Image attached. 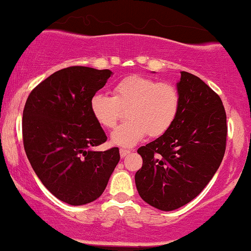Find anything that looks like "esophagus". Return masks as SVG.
Returning a JSON list of instances; mask_svg holds the SVG:
<instances>
[{
    "label": "esophagus",
    "mask_w": 251,
    "mask_h": 251,
    "mask_svg": "<svg viewBox=\"0 0 251 251\" xmlns=\"http://www.w3.org/2000/svg\"><path fill=\"white\" fill-rule=\"evenodd\" d=\"M120 156H122V158H125L126 155L128 154V153H131V151L129 150H125V149H120Z\"/></svg>",
    "instance_id": "obj_1"
}]
</instances>
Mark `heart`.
<instances>
[{"instance_id":"heart-1","label":"heart","mask_w":251,"mask_h":251,"mask_svg":"<svg viewBox=\"0 0 251 251\" xmlns=\"http://www.w3.org/2000/svg\"><path fill=\"white\" fill-rule=\"evenodd\" d=\"M113 93V97L95 93L90 99V110L99 125L113 128L122 116L119 106H128L126 117L129 120L111 134V141L117 146H134L147 133L160 137L171 128L176 118L179 93L168 83L134 75L118 81Z\"/></svg>"}]
</instances>
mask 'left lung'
Masks as SVG:
<instances>
[{
	"label": "left lung",
	"instance_id": "obj_1",
	"mask_svg": "<svg viewBox=\"0 0 251 251\" xmlns=\"http://www.w3.org/2000/svg\"><path fill=\"white\" fill-rule=\"evenodd\" d=\"M176 90L179 110L173 125L138 150L143 167L134 177L140 198L164 212L185 206L203 191L221 165L227 140L221 98L185 71Z\"/></svg>",
	"mask_w": 251,
	"mask_h": 251
}]
</instances>
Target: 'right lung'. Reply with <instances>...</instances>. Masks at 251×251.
<instances>
[{"mask_svg": "<svg viewBox=\"0 0 251 251\" xmlns=\"http://www.w3.org/2000/svg\"><path fill=\"white\" fill-rule=\"evenodd\" d=\"M110 70L70 66L32 90L23 110V144L30 165L51 194L71 206L97 200L120 160L119 149L95 151L106 141L90 99Z\"/></svg>", "mask_w": 251, "mask_h": 251, "instance_id": "right-lung-1", "label": "right lung"}]
</instances>
